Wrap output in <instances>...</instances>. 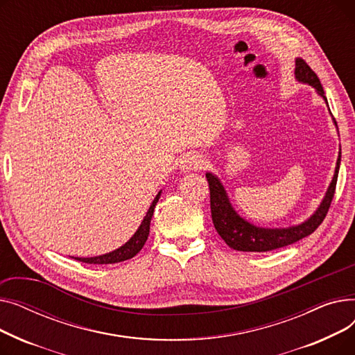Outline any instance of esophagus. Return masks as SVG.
I'll list each match as a JSON object with an SVG mask.
<instances>
[{
	"mask_svg": "<svg viewBox=\"0 0 355 355\" xmlns=\"http://www.w3.org/2000/svg\"><path fill=\"white\" fill-rule=\"evenodd\" d=\"M204 165V161L198 155H187L181 161V168L182 171H191V170H198Z\"/></svg>",
	"mask_w": 355,
	"mask_h": 355,
	"instance_id": "obj_1",
	"label": "esophagus"
}]
</instances>
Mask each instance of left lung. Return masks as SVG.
Wrapping results in <instances>:
<instances>
[{"instance_id":"1","label":"left lung","mask_w":355,"mask_h":355,"mask_svg":"<svg viewBox=\"0 0 355 355\" xmlns=\"http://www.w3.org/2000/svg\"><path fill=\"white\" fill-rule=\"evenodd\" d=\"M295 74L297 80L313 86L325 99L324 89L318 76H316V73L309 67V64L304 59H296ZM340 162L341 153L338 155L337 168H335L332 182L329 184V189L327 191L324 201L321 202L320 209L316 210V213L308 221L289 229H260L250 225L246 220L240 218V216H237V213L232 209L226 191L223 189L220 181L213 174H206L210 187L211 218L217 233L226 241V245L229 248L240 252H269L279 248L289 246L295 243V241L309 236L320 227V225L328 214L331 201L335 194V187H337Z\"/></svg>"}]
</instances>
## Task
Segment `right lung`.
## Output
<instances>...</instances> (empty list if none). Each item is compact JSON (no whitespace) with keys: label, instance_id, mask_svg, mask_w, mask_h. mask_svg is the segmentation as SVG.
Masks as SVG:
<instances>
[{"label":"right lung","instance_id":"add662e5","mask_svg":"<svg viewBox=\"0 0 355 355\" xmlns=\"http://www.w3.org/2000/svg\"><path fill=\"white\" fill-rule=\"evenodd\" d=\"M158 198H159V193L154 198L151 207H149V210H148V213H146V216L142 221V225L139 226L138 232L122 248H119L114 252H110L107 254H102V256H96V257H74V259L79 260V262L90 263V265H109V263H118V262H123V260L132 259L144 248L145 241L148 239L149 225H151V218H153L154 209H155V204H157Z\"/></svg>","mask_w":355,"mask_h":355}]
</instances>
